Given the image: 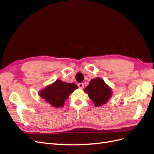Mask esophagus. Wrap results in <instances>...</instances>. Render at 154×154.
I'll return each instance as SVG.
<instances>
[{
	"instance_id": "obj_1",
	"label": "esophagus",
	"mask_w": 154,
	"mask_h": 154,
	"mask_svg": "<svg viewBox=\"0 0 154 154\" xmlns=\"http://www.w3.org/2000/svg\"><path fill=\"white\" fill-rule=\"evenodd\" d=\"M78 86L80 88H83V87H84V85H83V83H79L78 84Z\"/></svg>"
}]
</instances>
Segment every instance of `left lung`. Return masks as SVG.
<instances>
[{
    "instance_id": "1",
    "label": "left lung",
    "mask_w": 154,
    "mask_h": 154,
    "mask_svg": "<svg viewBox=\"0 0 154 154\" xmlns=\"http://www.w3.org/2000/svg\"><path fill=\"white\" fill-rule=\"evenodd\" d=\"M84 91L94 102L96 107L106 103L112 95L111 88L100 78H96L91 80L88 85L85 88Z\"/></svg>"
}]
</instances>
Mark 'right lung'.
Instances as JSON below:
<instances>
[{
	"label": "right lung",
	"mask_w": 154,
	"mask_h": 154,
	"mask_svg": "<svg viewBox=\"0 0 154 154\" xmlns=\"http://www.w3.org/2000/svg\"><path fill=\"white\" fill-rule=\"evenodd\" d=\"M77 88L78 86L75 83H66L57 80L40 91L38 94L51 106L60 108L64 106L65 101L67 100L70 94Z\"/></svg>",
	"instance_id": "add662e5"
}]
</instances>
